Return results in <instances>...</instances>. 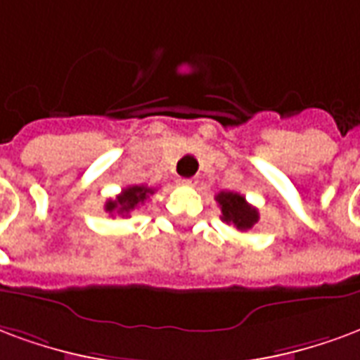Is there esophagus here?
Listing matches in <instances>:
<instances>
[{"mask_svg": "<svg viewBox=\"0 0 360 360\" xmlns=\"http://www.w3.org/2000/svg\"><path fill=\"white\" fill-rule=\"evenodd\" d=\"M182 184L184 186H195V184H198V180H195V178H184Z\"/></svg>", "mask_w": 360, "mask_h": 360, "instance_id": "34e87169", "label": "esophagus"}]
</instances>
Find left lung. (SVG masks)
Listing matches in <instances>:
<instances>
[{
    "label": "left lung",
    "mask_w": 360,
    "mask_h": 360,
    "mask_svg": "<svg viewBox=\"0 0 360 360\" xmlns=\"http://www.w3.org/2000/svg\"><path fill=\"white\" fill-rule=\"evenodd\" d=\"M220 211H222V220L226 224H234L238 230L245 232L251 230L259 222V211L251 207L245 201L243 195L234 193V191H220L217 195Z\"/></svg>",
    "instance_id": "1"
}]
</instances>
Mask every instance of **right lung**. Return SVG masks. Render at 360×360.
<instances>
[{
	"label": "right lung",
	"mask_w": 360,
	"mask_h": 360,
	"mask_svg": "<svg viewBox=\"0 0 360 360\" xmlns=\"http://www.w3.org/2000/svg\"><path fill=\"white\" fill-rule=\"evenodd\" d=\"M151 193H153V190L148 188V186H130V188H124L117 195V199H109L105 203V211L109 212V214L117 212V214L128 217L130 211H134L136 207H140Z\"/></svg>",
	"instance_id": "1"
}]
</instances>
